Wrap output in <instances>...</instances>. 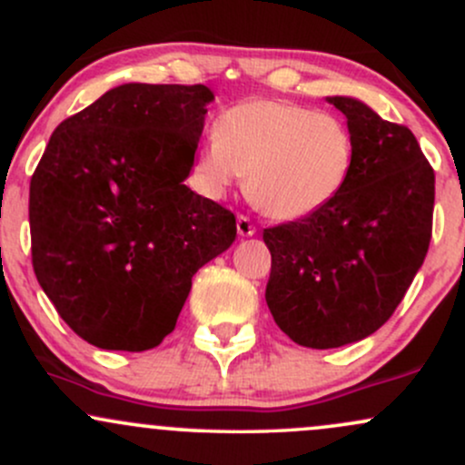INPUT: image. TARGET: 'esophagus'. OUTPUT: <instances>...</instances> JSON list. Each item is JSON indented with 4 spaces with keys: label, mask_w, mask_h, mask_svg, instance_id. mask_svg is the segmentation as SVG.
Segmentation results:
<instances>
[{
    "label": "esophagus",
    "mask_w": 465,
    "mask_h": 465,
    "mask_svg": "<svg viewBox=\"0 0 465 465\" xmlns=\"http://www.w3.org/2000/svg\"><path fill=\"white\" fill-rule=\"evenodd\" d=\"M236 227H238L240 236H253V233H255V225L251 223V218L244 216V214H238Z\"/></svg>",
    "instance_id": "1"
}]
</instances>
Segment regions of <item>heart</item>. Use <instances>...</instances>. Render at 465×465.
I'll use <instances>...</instances> for the list:
<instances>
[{
  "mask_svg": "<svg viewBox=\"0 0 465 465\" xmlns=\"http://www.w3.org/2000/svg\"><path fill=\"white\" fill-rule=\"evenodd\" d=\"M203 143L192 177L221 201L247 174L249 199L264 214L295 221L317 214L348 188L354 133L343 117L277 98H251L223 111Z\"/></svg>",
  "mask_w": 465,
  "mask_h": 465,
  "instance_id": "obj_1",
  "label": "heart"
}]
</instances>
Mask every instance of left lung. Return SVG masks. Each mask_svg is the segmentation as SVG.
I'll list each match as a JSON object with an SVG mask.
<instances>
[{
  "label": "left lung",
  "mask_w": 465,
  "mask_h": 465,
  "mask_svg": "<svg viewBox=\"0 0 465 465\" xmlns=\"http://www.w3.org/2000/svg\"><path fill=\"white\" fill-rule=\"evenodd\" d=\"M356 140L348 188L328 207L264 229L266 303L295 343L330 350L376 332L420 271L433 236L435 173L407 126L354 98H328Z\"/></svg>",
  "instance_id": "1"
}]
</instances>
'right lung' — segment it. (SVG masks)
<instances>
[{
    "label": "right lung",
    "mask_w": 465,
    "mask_h": 465,
    "mask_svg": "<svg viewBox=\"0 0 465 465\" xmlns=\"http://www.w3.org/2000/svg\"><path fill=\"white\" fill-rule=\"evenodd\" d=\"M212 100L205 84H120L56 126L32 174L35 275L95 348H157L192 275L236 240V216L183 183Z\"/></svg>",
    "instance_id": "obj_1"
}]
</instances>
